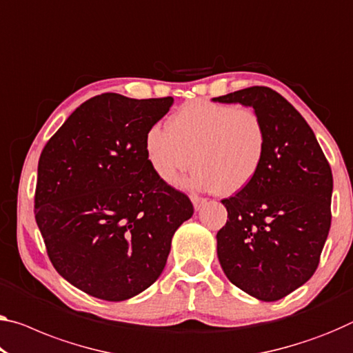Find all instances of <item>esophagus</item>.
I'll return each instance as SVG.
<instances>
[{
    "mask_svg": "<svg viewBox=\"0 0 353 353\" xmlns=\"http://www.w3.org/2000/svg\"><path fill=\"white\" fill-rule=\"evenodd\" d=\"M191 202H192V205H194V210L199 211L200 208L203 207L205 203H207V199L199 197V195H191Z\"/></svg>",
    "mask_w": 353,
    "mask_h": 353,
    "instance_id": "34e87169",
    "label": "esophagus"
}]
</instances>
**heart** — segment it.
<instances>
[{"label": "heart", "mask_w": 353, "mask_h": 353, "mask_svg": "<svg viewBox=\"0 0 353 353\" xmlns=\"http://www.w3.org/2000/svg\"><path fill=\"white\" fill-rule=\"evenodd\" d=\"M143 148L162 183H176L195 164L189 188L233 195L257 176L267 151V132L252 108L197 99L173 113L167 131L150 128Z\"/></svg>", "instance_id": "1"}]
</instances>
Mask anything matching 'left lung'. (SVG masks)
I'll return each instance as SVG.
<instances>
[{"label":"left lung","instance_id":"left-lung-1","mask_svg":"<svg viewBox=\"0 0 353 353\" xmlns=\"http://www.w3.org/2000/svg\"><path fill=\"white\" fill-rule=\"evenodd\" d=\"M213 101L252 107L267 132L257 176L222 200L219 263L238 289L262 301L281 300L317 270L332 225V169L305 118L276 91L251 86Z\"/></svg>","mask_w":353,"mask_h":353}]
</instances>
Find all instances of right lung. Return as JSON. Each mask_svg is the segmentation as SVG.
<instances>
[{
	"label": "right lung",
	"instance_id": "add662e5",
	"mask_svg": "<svg viewBox=\"0 0 353 353\" xmlns=\"http://www.w3.org/2000/svg\"><path fill=\"white\" fill-rule=\"evenodd\" d=\"M173 97L104 93L83 102L42 150L34 214L53 267L107 301L129 300L159 278L172 236L194 213L145 158V134Z\"/></svg>",
	"mask_w": 353,
	"mask_h": 353
}]
</instances>
